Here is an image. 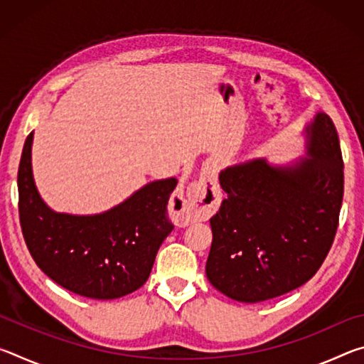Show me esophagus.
<instances>
[{
    "instance_id": "obj_1",
    "label": "esophagus",
    "mask_w": 364,
    "mask_h": 364,
    "mask_svg": "<svg viewBox=\"0 0 364 364\" xmlns=\"http://www.w3.org/2000/svg\"><path fill=\"white\" fill-rule=\"evenodd\" d=\"M218 202L217 178L207 171L199 178V181L188 184L186 191L171 196L168 213L175 225L188 226L193 221L207 220L217 210Z\"/></svg>"
}]
</instances>
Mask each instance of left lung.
Instances as JSON below:
<instances>
[{
    "label": "left lung",
    "mask_w": 364,
    "mask_h": 364,
    "mask_svg": "<svg viewBox=\"0 0 364 364\" xmlns=\"http://www.w3.org/2000/svg\"><path fill=\"white\" fill-rule=\"evenodd\" d=\"M304 156L254 159L220 171L228 194L210 218L205 273L232 300L258 304L304 286L334 241L343 196L341 144L331 117L305 125Z\"/></svg>",
    "instance_id": "1"
}]
</instances>
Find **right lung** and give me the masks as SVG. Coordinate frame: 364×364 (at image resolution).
I'll use <instances>...</instances> for the list:
<instances>
[{
  "mask_svg": "<svg viewBox=\"0 0 364 364\" xmlns=\"http://www.w3.org/2000/svg\"><path fill=\"white\" fill-rule=\"evenodd\" d=\"M32 144L33 132L23 144L17 188L23 239L35 263L59 286L88 299L112 300L136 291L173 230L167 204L176 178L146 183L101 213L56 212L35 184Z\"/></svg>",
  "mask_w": 364,
  "mask_h": 364,
  "instance_id": "1",
  "label": "right lung"
}]
</instances>
